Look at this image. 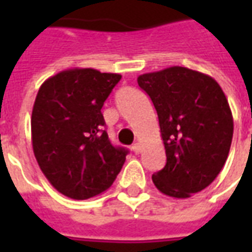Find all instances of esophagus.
<instances>
[{"mask_svg":"<svg viewBox=\"0 0 252 252\" xmlns=\"http://www.w3.org/2000/svg\"><path fill=\"white\" fill-rule=\"evenodd\" d=\"M132 151L135 154L140 153V144L139 143H135V144H132Z\"/></svg>","mask_w":252,"mask_h":252,"instance_id":"esophagus-1","label":"esophagus"}]
</instances>
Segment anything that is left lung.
<instances>
[{"label": "left lung", "mask_w": 252, "mask_h": 252, "mask_svg": "<svg viewBox=\"0 0 252 252\" xmlns=\"http://www.w3.org/2000/svg\"><path fill=\"white\" fill-rule=\"evenodd\" d=\"M137 83L157 109L167 158L153 174L154 185L175 198L205 189L224 167L232 143V112L220 85L181 66L139 75Z\"/></svg>", "instance_id": "1"}]
</instances>
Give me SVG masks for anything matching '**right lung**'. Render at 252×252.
Returning <instances> with one entry per match:
<instances>
[{
  "instance_id": "obj_1",
  "label": "right lung",
  "mask_w": 252,
  "mask_h": 252,
  "mask_svg": "<svg viewBox=\"0 0 252 252\" xmlns=\"http://www.w3.org/2000/svg\"><path fill=\"white\" fill-rule=\"evenodd\" d=\"M120 74L70 68L43 83L31 131L39 167L55 189L74 200L101 194L115 182L128 150L115 147L101 113Z\"/></svg>"
}]
</instances>
